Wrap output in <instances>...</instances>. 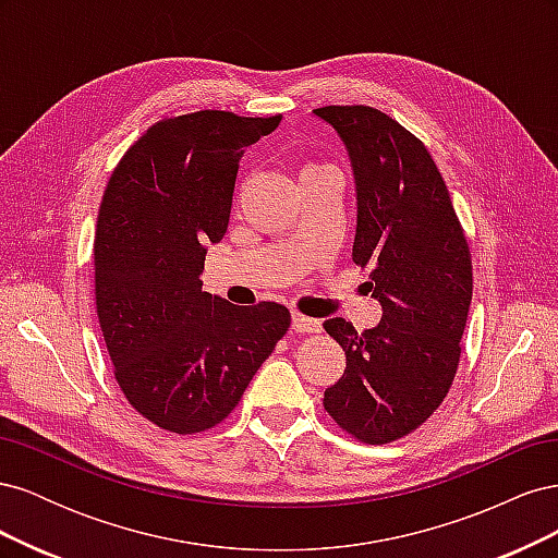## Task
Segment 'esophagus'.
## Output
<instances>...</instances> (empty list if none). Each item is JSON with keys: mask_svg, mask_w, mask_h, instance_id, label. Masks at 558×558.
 Wrapping results in <instances>:
<instances>
[{"mask_svg": "<svg viewBox=\"0 0 558 558\" xmlns=\"http://www.w3.org/2000/svg\"><path fill=\"white\" fill-rule=\"evenodd\" d=\"M291 320H293V330H295V332H305V335H310V332H318V330H320V320L310 318V316H305V314H298V312H293Z\"/></svg>", "mask_w": 558, "mask_h": 558, "instance_id": "obj_1", "label": "esophagus"}]
</instances>
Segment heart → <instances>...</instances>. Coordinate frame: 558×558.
Segmentation results:
<instances>
[{
  "instance_id": "1",
  "label": "heart",
  "mask_w": 558,
  "mask_h": 558,
  "mask_svg": "<svg viewBox=\"0 0 558 558\" xmlns=\"http://www.w3.org/2000/svg\"><path fill=\"white\" fill-rule=\"evenodd\" d=\"M320 172H332V167H330V165H324V162L310 160V162H305V165L300 167L298 181H300V179H307V177H314V174H320Z\"/></svg>"
}]
</instances>
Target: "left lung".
<instances>
[{
	"label": "left lung",
	"mask_w": 558,
	"mask_h": 558,
	"mask_svg": "<svg viewBox=\"0 0 558 558\" xmlns=\"http://www.w3.org/2000/svg\"><path fill=\"white\" fill-rule=\"evenodd\" d=\"M314 113L349 150L359 199L351 256L384 310L365 332L344 318L324 324L347 353L324 408L356 440L386 445L416 430L449 393L472 300L470 246L424 142L365 105Z\"/></svg>",
	"instance_id": "left-lung-1"
}]
</instances>
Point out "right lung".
I'll return each instance as SVG.
<instances>
[{
	"instance_id": "right-lung-1",
	"label": "right lung",
	"mask_w": 558,
	"mask_h": 558,
	"mask_svg": "<svg viewBox=\"0 0 558 558\" xmlns=\"http://www.w3.org/2000/svg\"><path fill=\"white\" fill-rule=\"evenodd\" d=\"M281 116L162 118L107 183L95 230V302L113 377L162 430H209L291 326L277 302L228 305L202 291L205 244L223 240L244 150Z\"/></svg>"
}]
</instances>
